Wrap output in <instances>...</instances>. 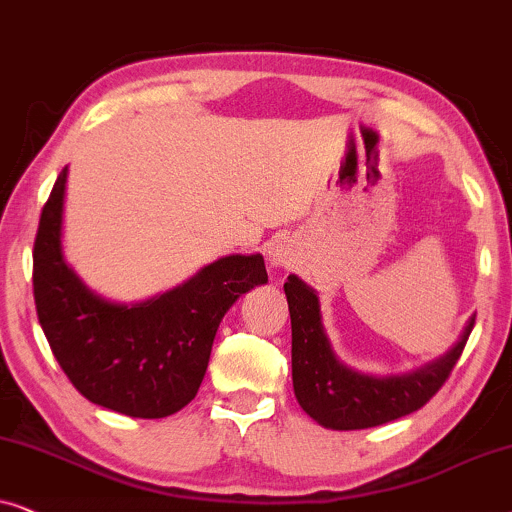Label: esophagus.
<instances>
[{"instance_id": "1", "label": "esophagus", "mask_w": 512, "mask_h": 512, "mask_svg": "<svg viewBox=\"0 0 512 512\" xmlns=\"http://www.w3.org/2000/svg\"><path fill=\"white\" fill-rule=\"evenodd\" d=\"M292 260H295V255H292V248H290L288 241H283V238H281V241H274L269 245V250H267L269 267L285 269V267H290Z\"/></svg>"}]
</instances>
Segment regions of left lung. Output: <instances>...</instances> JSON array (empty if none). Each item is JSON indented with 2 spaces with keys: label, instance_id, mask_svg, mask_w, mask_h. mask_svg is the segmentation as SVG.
Instances as JSON below:
<instances>
[{
  "label": "left lung",
  "instance_id": "left-lung-1",
  "mask_svg": "<svg viewBox=\"0 0 512 512\" xmlns=\"http://www.w3.org/2000/svg\"><path fill=\"white\" fill-rule=\"evenodd\" d=\"M292 325V386L302 410L332 431H358L388 424L424 407L461 358L475 318L463 327L459 342L431 363L403 374L358 372L332 349L320 313L318 292L290 274L283 285Z\"/></svg>",
  "mask_w": 512,
  "mask_h": 512
}]
</instances>
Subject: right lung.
I'll use <instances>...</instances> for the list:
<instances>
[{
    "mask_svg": "<svg viewBox=\"0 0 512 512\" xmlns=\"http://www.w3.org/2000/svg\"><path fill=\"white\" fill-rule=\"evenodd\" d=\"M65 189L67 166L42 210L32 255L34 304L53 356L91 403L126 417H170L199 393L224 313L269 281L264 257H220L145 302H112L65 260Z\"/></svg>",
    "mask_w": 512,
    "mask_h": 512,
    "instance_id": "right-lung-1",
    "label": "right lung"
}]
</instances>
